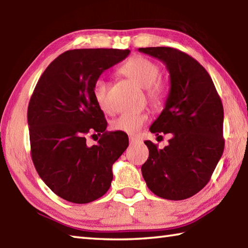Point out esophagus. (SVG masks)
Masks as SVG:
<instances>
[{
    "mask_svg": "<svg viewBox=\"0 0 248 248\" xmlns=\"http://www.w3.org/2000/svg\"><path fill=\"white\" fill-rule=\"evenodd\" d=\"M129 141H130V143L133 144V143H136V142H138L139 140H138L136 137H129Z\"/></svg>",
    "mask_w": 248,
    "mask_h": 248,
    "instance_id": "1",
    "label": "esophagus"
}]
</instances>
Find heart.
<instances>
[{
    "label": "heart",
    "mask_w": 248,
    "mask_h": 248,
    "mask_svg": "<svg viewBox=\"0 0 248 248\" xmlns=\"http://www.w3.org/2000/svg\"><path fill=\"white\" fill-rule=\"evenodd\" d=\"M119 72L130 81L137 84L141 89L146 90V95L154 107H161L165 100V91L162 84L157 82L159 68L156 63L144 57L134 56L130 58L119 69ZM108 83L103 78H98L93 87V95L103 110H108L107 104ZM148 120V115L144 112L136 114H123L112 121L111 127L116 131L128 134H136L143 127Z\"/></svg>",
    "instance_id": "1"
}]
</instances>
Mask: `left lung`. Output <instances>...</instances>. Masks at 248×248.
<instances>
[{
	"instance_id": "obj_1",
	"label": "left lung",
	"mask_w": 248,
	"mask_h": 248,
	"mask_svg": "<svg viewBox=\"0 0 248 248\" xmlns=\"http://www.w3.org/2000/svg\"><path fill=\"white\" fill-rule=\"evenodd\" d=\"M170 73L164 109L152 133H170L164 149L144 141L149 158L141 167L149 189L169 200L196 195L208 184L223 154V106L209 73L188 54L170 47L139 48Z\"/></svg>"
}]
</instances>
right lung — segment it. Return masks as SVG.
<instances>
[{
	"instance_id": "right-lung-1",
	"label": "right lung",
	"mask_w": 248,
	"mask_h": 248,
	"mask_svg": "<svg viewBox=\"0 0 248 248\" xmlns=\"http://www.w3.org/2000/svg\"><path fill=\"white\" fill-rule=\"evenodd\" d=\"M130 50H69L48 65L28 105L31 158L44 183L60 198L89 203L106 194L112 164L129 145L127 133L105 131L107 121L93 95L105 70ZM103 133L90 147L85 134Z\"/></svg>"
}]
</instances>
